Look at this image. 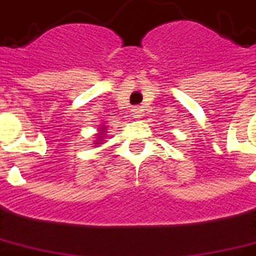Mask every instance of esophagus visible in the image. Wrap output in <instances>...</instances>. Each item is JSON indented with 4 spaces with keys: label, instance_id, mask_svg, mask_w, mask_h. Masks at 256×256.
Instances as JSON below:
<instances>
[{
    "label": "esophagus",
    "instance_id": "1",
    "mask_svg": "<svg viewBox=\"0 0 256 256\" xmlns=\"http://www.w3.org/2000/svg\"><path fill=\"white\" fill-rule=\"evenodd\" d=\"M140 114H142V108L140 107H134L132 108V116L135 118H140Z\"/></svg>",
    "mask_w": 256,
    "mask_h": 256
}]
</instances>
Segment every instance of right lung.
<instances>
[{
	"mask_svg": "<svg viewBox=\"0 0 256 256\" xmlns=\"http://www.w3.org/2000/svg\"><path fill=\"white\" fill-rule=\"evenodd\" d=\"M100 131H102V130H100ZM98 135H101V134H98ZM98 138H102V136H98Z\"/></svg>",
	"mask_w": 256,
	"mask_h": 256,
	"instance_id": "add662e5",
	"label": "right lung"
}]
</instances>
